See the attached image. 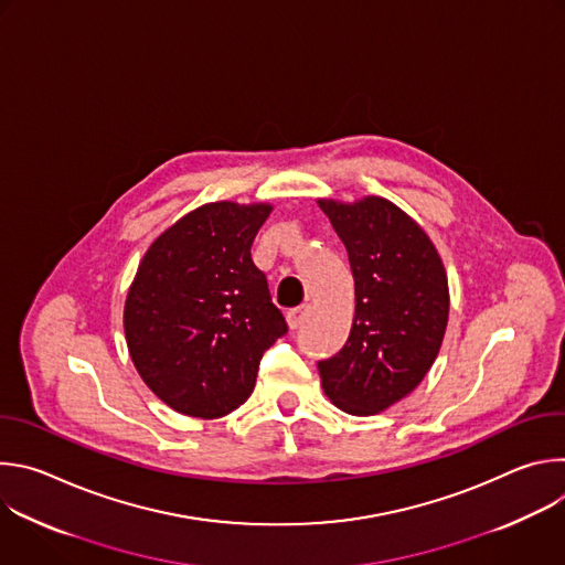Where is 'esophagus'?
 <instances>
[{
  "label": "esophagus",
  "instance_id": "obj_1",
  "mask_svg": "<svg viewBox=\"0 0 565 565\" xmlns=\"http://www.w3.org/2000/svg\"><path fill=\"white\" fill-rule=\"evenodd\" d=\"M308 315H310V306H299V308L288 310V315H286L288 327H290V329H299V327L303 324V321H306Z\"/></svg>",
  "mask_w": 565,
  "mask_h": 565
}]
</instances>
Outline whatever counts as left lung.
Masks as SVG:
<instances>
[{
	"label": "left lung",
	"instance_id": "obj_1",
	"mask_svg": "<svg viewBox=\"0 0 565 565\" xmlns=\"http://www.w3.org/2000/svg\"><path fill=\"white\" fill-rule=\"evenodd\" d=\"M317 205L344 241L355 279L351 335L317 364L321 386L338 409L375 416L407 397L436 362L449 319L447 273L429 234L388 199Z\"/></svg>",
	"mask_w": 565,
	"mask_h": 565
}]
</instances>
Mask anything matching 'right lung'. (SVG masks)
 <instances>
[{
    "instance_id": "obj_1",
    "label": "right lung",
    "mask_w": 565,
    "mask_h": 565,
    "mask_svg": "<svg viewBox=\"0 0 565 565\" xmlns=\"http://www.w3.org/2000/svg\"><path fill=\"white\" fill-rule=\"evenodd\" d=\"M270 203H205L147 248L125 299V340L168 407L221 418L250 397L259 360L288 327L255 266Z\"/></svg>"
}]
</instances>
